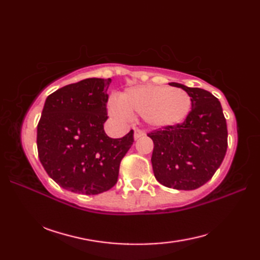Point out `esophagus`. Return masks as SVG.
<instances>
[{
	"mask_svg": "<svg viewBox=\"0 0 260 260\" xmlns=\"http://www.w3.org/2000/svg\"><path fill=\"white\" fill-rule=\"evenodd\" d=\"M144 135H145V133L141 129H135V132H134V139L135 140L141 139V137H143Z\"/></svg>",
	"mask_w": 260,
	"mask_h": 260,
	"instance_id": "esophagus-1",
	"label": "esophagus"
}]
</instances>
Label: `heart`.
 I'll return each mask as SVG.
<instances>
[{
	"label": "heart",
	"instance_id": "b5f03b06",
	"mask_svg": "<svg viewBox=\"0 0 260 260\" xmlns=\"http://www.w3.org/2000/svg\"><path fill=\"white\" fill-rule=\"evenodd\" d=\"M191 105V97L180 88L139 86L121 93L118 104L110 103L109 112L119 117L140 115L154 128H165L183 121Z\"/></svg>",
	"mask_w": 260,
	"mask_h": 260
}]
</instances>
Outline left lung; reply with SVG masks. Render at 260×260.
<instances>
[{
    "label": "left lung",
    "instance_id": "obj_1",
    "mask_svg": "<svg viewBox=\"0 0 260 260\" xmlns=\"http://www.w3.org/2000/svg\"><path fill=\"white\" fill-rule=\"evenodd\" d=\"M191 97L185 120L148 133L154 143L152 167L155 179L175 190H196L212 178L228 147L227 123L221 104L211 92L171 82Z\"/></svg>",
    "mask_w": 260,
    "mask_h": 260
}]
</instances>
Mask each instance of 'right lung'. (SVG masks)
<instances>
[{
	"mask_svg": "<svg viewBox=\"0 0 260 260\" xmlns=\"http://www.w3.org/2000/svg\"><path fill=\"white\" fill-rule=\"evenodd\" d=\"M110 82V78L84 79L46 99L37 127L38 155L48 175L66 190L99 194L117 183L134 132L121 139L105 133Z\"/></svg>",
	"mask_w": 260,
	"mask_h": 260,
	"instance_id": "add662e5",
	"label": "right lung"
}]
</instances>
